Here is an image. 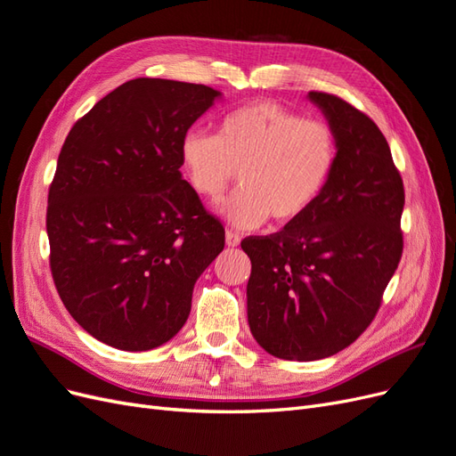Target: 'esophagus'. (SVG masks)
Segmentation results:
<instances>
[{"label": "esophagus", "mask_w": 456, "mask_h": 456, "mask_svg": "<svg viewBox=\"0 0 456 456\" xmlns=\"http://www.w3.org/2000/svg\"><path fill=\"white\" fill-rule=\"evenodd\" d=\"M240 233L232 232V230H226V245L228 247H238L240 245Z\"/></svg>", "instance_id": "1"}]
</instances>
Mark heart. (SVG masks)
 Here are the masks:
<instances>
[{"mask_svg":"<svg viewBox=\"0 0 456 456\" xmlns=\"http://www.w3.org/2000/svg\"><path fill=\"white\" fill-rule=\"evenodd\" d=\"M183 167L200 196L218 201L240 171L241 188L224 205L236 226L272 216L285 224L320 198L337 163V139L325 121L300 118L273 101L232 110L216 134L190 131L181 144Z\"/></svg>","mask_w":456,"mask_h":456,"instance_id":"heart-1","label":"heart"}]
</instances>
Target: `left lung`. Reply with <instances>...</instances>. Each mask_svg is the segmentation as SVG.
<instances>
[{"label": "left lung", "instance_id": "1", "mask_svg": "<svg viewBox=\"0 0 456 456\" xmlns=\"http://www.w3.org/2000/svg\"><path fill=\"white\" fill-rule=\"evenodd\" d=\"M308 96L335 133V169L300 218L241 241L251 258V333L268 354L295 362L350 346L375 320L403 253L405 190L384 134L340 96Z\"/></svg>", "mask_w": 456, "mask_h": 456}]
</instances>
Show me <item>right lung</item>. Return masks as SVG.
<instances>
[{"label":"right lung","instance_id":"1","mask_svg":"<svg viewBox=\"0 0 456 456\" xmlns=\"http://www.w3.org/2000/svg\"><path fill=\"white\" fill-rule=\"evenodd\" d=\"M220 93L136 77L68 133L47 198L49 266L66 310L108 346L142 352L186 323L224 226L181 175L184 134Z\"/></svg>","mask_w":456,"mask_h":456}]
</instances>
